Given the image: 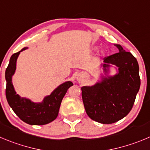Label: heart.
Masks as SVG:
<instances>
[{"instance_id": "1", "label": "heart", "mask_w": 150, "mask_h": 150, "mask_svg": "<svg viewBox=\"0 0 150 150\" xmlns=\"http://www.w3.org/2000/svg\"><path fill=\"white\" fill-rule=\"evenodd\" d=\"M94 50H97V47H94Z\"/></svg>"}]
</instances>
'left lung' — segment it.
Masks as SVG:
<instances>
[{"instance_id": "left-lung-1", "label": "left lung", "mask_w": 150, "mask_h": 150, "mask_svg": "<svg viewBox=\"0 0 150 150\" xmlns=\"http://www.w3.org/2000/svg\"><path fill=\"white\" fill-rule=\"evenodd\" d=\"M119 52L103 58L98 81L81 87L86 114L101 124H112L128 115L133 107L141 85L139 66L136 58L119 44H114ZM116 72L111 75V69Z\"/></svg>"}]
</instances>
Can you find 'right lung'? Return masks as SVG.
<instances>
[{"instance_id":"add662e5","label":"right lung","mask_w":150,"mask_h":150,"mask_svg":"<svg viewBox=\"0 0 150 150\" xmlns=\"http://www.w3.org/2000/svg\"><path fill=\"white\" fill-rule=\"evenodd\" d=\"M27 49L28 47H24L11 56L5 72L6 96L10 107L22 121L30 125H44L58 117L63 98L73 83L69 81L61 83L50 96H45L41 102H33L29 98L21 97L16 93L12 84V76L16 70L18 56L22 51Z\"/></svg>"}]
</instances>
